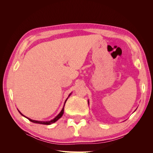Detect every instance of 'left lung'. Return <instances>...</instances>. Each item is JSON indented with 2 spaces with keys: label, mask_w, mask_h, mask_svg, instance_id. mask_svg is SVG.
<instances>
[{
  "label": "left lung",
  "mask_w": 153,
  "mask_h": 153,
  "mask_svg": "<svg viewBox=\"0 0 153 153\" xmlns=\"http://www.w3.org/2000/svg\"><path fill=\"white\" fill-rule=\"evenodd\" d=\"M88 104H89V101H88Z\"/></svg>",
  "instance_id": "8db88e82"
}]
</instances>
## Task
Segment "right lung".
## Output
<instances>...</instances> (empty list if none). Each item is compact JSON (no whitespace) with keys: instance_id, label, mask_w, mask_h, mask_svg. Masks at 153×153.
Instances as JSON below:
<instances>
[{"instance_id":"1","label":"right lung","mask_w":153,"mask_h":153,"mask_svg":"<svg viewBox=\"0 0 153 153\" xmlns=\"http://www.w3.org/2000/svg\"><path fill=\"white\" fill-rule=\"evenodd\" d=\"M71 94V93H70L69 94V96L68 97H69V96H70ZM68 98L66 100V101H65V102H64V106H63V108H62V110L61 111V112H60L56 117H55L53 119H52V120H51V121H35V120H32V119H30V118H29V117H25V116H24V115H23L19 110H18V112H20V114L22 115H23V116H24V117H25L27 119H28L30 121H31V122H32V123H37V124H47V125H50V124H52V123H55V122H56L57 120H59L60 118H61L62 116V115H63V114H64V105H65V103H66V101H67V100H68Z\"/></svg>"}]
</instances>
